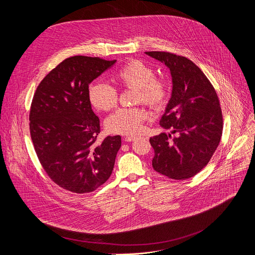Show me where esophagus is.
<instances>
[{
    "mask_svg": "<svg viewBox=\"0 0 255 255\" xmlns=\"http://www.w3.org/2000/svg\"><path fill=\"white\" fill-rule=\"evenodd\" d=\"M136 138H137V137H135V136H128V137H126L124 140H125L126 142H131V141H134Z\"/></svg>",
    "mask_w": 255,
    "mask_h": 255,
    "instance_id": "esophagus-1",
    "label": "esophagus"
}]
</instances>
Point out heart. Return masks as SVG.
<instances>
[{
    "mask_svg": "<svg viewBox=\"0 0 255 255\" xmlns=\"http://www.w3.org/2000/svg\"><path fill=\"white\" fill-rule=\"evenodd\" d=\"M114 81L124 89L135 90L134 103H143L153 110H159L168 100L169 86L161 78L154 77L153 68L138 59H129L116 72ZM91 104L101 111H110L117 106L118 93L110 85L97 82L89 88ZM146 112L140 107L124 108L106 121L109 132L135 135L142 130Z\"/></svg>",
    "mask_w": 255,
    "mask_h": 255,
    "instance_id": "b5f03b06",
    "label": "heart"
}]
</instances>
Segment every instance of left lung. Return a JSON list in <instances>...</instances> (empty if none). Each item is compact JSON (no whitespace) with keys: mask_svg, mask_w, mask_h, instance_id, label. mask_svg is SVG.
Listing matches in <instances>:
<instances>
[{"mask_svg":"<svg viewBox=\"0 0 255 255\" xmlns=\"http://www.w3.org/2000/svg\"><path fill=\"white\" fill-rule=\"evenodd\" d=\"M170 70L172 92L160 119L163 129L149 139L154 149L155 171L172 179H187L210 161L223 131L217 93L204 72L190 59L170 52L146 51Z\"/></svg>","mask_w":255,"mask_h":255,"instance_id":"8db88e82","label":"left lung"}]
</instances>
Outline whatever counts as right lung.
I'll list each match as a JSON object with an SVG mask.
<instances>
[{"mask_svg":"<svg viewBox=\"0 0 255 255\" xmlns=\"http://www.w3.org/2000/svg\"><path fill=\"white\" fill-rule=\"evenodd\" d=\"M116 60L77 55L64 59L34 94L29 126L36 154L60 188L91 193L110 177L121 136L97 142L100 120L92 110L89 85Z\"/></svg>","mask_w":255,"mask_h":255,"instance_id":"obj_1","label":"right lung"}]
</instances>
